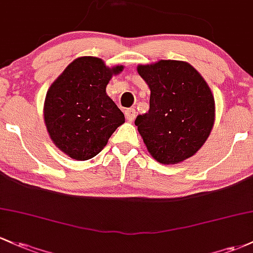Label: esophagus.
Here are the masks:
<instances>
[{
	"instance_id": "1",
	"label": "esophagus",
	"mask_w": 253,
	"mask_h": 253,
	"mask_svg": "<svg viewBox=\"0 0 253 253\" xmlns=\"http://www.w3.org/2000/svg\"><path fill=\"white\" fill-rule=\"evenodd\" d=\"M125 116H126V120L132 122L135 118V110L133 108H129V109L125 110Z\"/></svg>"
}]
</instances>
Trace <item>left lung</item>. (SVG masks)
Here are the masks:
<instances>
[{"mask_svg":"<svg viewBox=\"0 0 253 253\" xmlns=\"http://www.w3.org/2000/svg\"><path fill=\"white\" fill-rule=\"evenodd\" d=\"M150 88V109L135 119L144 144L157 162L176 165L196 155L215 122L209 85L185 61L160 60L138 65Z\"/></svg>","mask_w":253,"mask_h":253,"instance_id":"8db88e82","label":"left lung"}]
</instances>
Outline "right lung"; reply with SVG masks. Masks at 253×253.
Masks as SVG:
<instances>
[{"instance_id":"right-lung-1","label":"right lung","mask_w":253,"mask_h":253,"mask_svg":"<svg viewBox=\"0 0 253 253\" xmlns=\"http://www.w3.org/2000/svg\"><path fill=\"white\" fill-rule=\"evenodd\" d=\"M124 66H105L95 56L78 57L46 92L44 124L50 139L73 160L86 161L103 150L125 115L107 95L108 83Z\"/></svg>"}]
</instances>
